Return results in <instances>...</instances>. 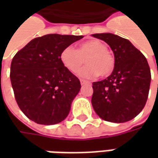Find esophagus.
Returning a JSON list of instances; mask_svg holds the SVG:
<instances>
[{
	"label": "esophagus",
	"mask_w": 158,
	"mask_h": 158,
	"mask_svg": "<svg viewBox=\"0 0 158 158\" xmlns=\"http://www.w3.org/2000/svg\"><path fill=\"white\" fill-rule=\"evenodd\" d=\"M80 84H81V85H86L89 84V82L86 81V80H83V79H81V80H80Z\"/></svg>",
	"instance_id": "1"
}]
</instances>
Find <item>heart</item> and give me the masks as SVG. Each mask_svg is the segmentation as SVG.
<instances>
[{"instance_id": "b5f03b06", "label": "heart", "mask_w": 158, "mask_h": 158, "mask_svg": "<svg viewBox=\"0 0 158 158\" xmlns=\"http://www.w3.org/2000/svg\"><path fill=\"white\" fill-rule=\"evenodd\" d=\"M61 62L71 73H76L84 64L86 66L78 72L79 77L92 79L100 75L102 78L109 76L115 67L113 54L107 46L100 40L91 39L77 45V49L68 46L61 53Z\"/></svg>"}]
</instances>
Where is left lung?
<instances>
[{
    "label": "left lung",
    "instance_id": "obj_1",
    "mask_svg": "<svg viewBox=\"0 0 158 158\" xmlns=\"http://www.w3.org/2000/svg\"><path fill=\"white\" fill-rule=\"evenodd\" d=\"M91 35L109 45L115 60L111 75L93 82V108L103 120L128 122L142 111L147 101L151 84L147 60L129 40L111 33Z\"/></svg>",
    "mask_w": 158,
    "mask_h": 158
}]
</instances>
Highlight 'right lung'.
<instances>
[{
  "label": "right lung",
  "instance_id": "right-lung-1",
  "mask_svg": "<svg viewBox=\"0 0 158 158\" xmlns=\"http://www.w3.org/2000/svg\"><path fill=\"white\" fill-rule=\"evenodd\" d=\"M83 35L52 34L29 41L12 58L10 79L19 108L30 120L50 125L68 117L79 79L61 62L63 49Z\"/></svg>",
  "mask_w": 158,
  "mask_h": 158
}]
</instances>
